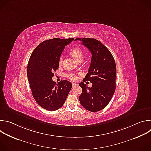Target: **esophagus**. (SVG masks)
I'll use <instances>...</instances> for the list:
<instances>
[{"instance_id": "obj_1", "label": "esophagus", "mask_w": 151, "mask_h": 151, "mask_svg": "<svg viewBox=\"0 0 151 151\" xmlns=\"http://www.w3.org/2000/svg\"><path fill=\"white\" fill-rule=\"evenodd\" d=\"M72 84V87H76V86H77V85H78L77 83H73V82Z\"/></svg>"}]
</instances>
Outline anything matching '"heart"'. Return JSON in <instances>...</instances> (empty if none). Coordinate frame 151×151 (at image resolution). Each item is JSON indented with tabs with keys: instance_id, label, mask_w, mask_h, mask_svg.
I'll return each instance as SVG.
<instances>
[{
	"instance_id": "1",
	"label": "heart",
	"mask_w": 151,
	"mask_h": 151,
	"mask_svg": "<svg viewBox=\"0 0 151 151\" xmlns=\"http://www.w3.org/2000/svg\"><path fill=\"white\" fill-rule=\"evenodd\" d=\"M70 55L77 61V62H81L83 58H84V53H83V51H82V50L79 47H75V48H72L70 50V52H69ZM62 63V59L61 58H60L59 59V61H58V64L59 65H60V64H61ZM68 78L70 79H72V80H74L75 79V76L74 75H72V74H70L68 76Z\"/></svg>"
}]
</instances>
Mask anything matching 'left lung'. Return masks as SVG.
Segmentation results:
<instances>
[{
    "label": "left lung",
    "instance_id": "obj_1",
    "mask_svg": "<svg viewBox=\"0 0 151 151\" xmlns=\"http://www.w3.org/2000/svg\"><path fill=\"white\" fill-rule=\"evenodd\" d=\"M81 40L92 54L90 66L83 81L93 83L91 88L83 82L79 99L83 108L92 112L103 109L109 104L116 88V68L113 55L102 43L93 38H76Z\"/></svg>",
    "mask_w": 151,
    "mask_h": 151
}]
</instances>
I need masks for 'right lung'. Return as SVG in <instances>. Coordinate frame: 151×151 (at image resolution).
Wrapping results in <instances>:
<instances>
[{
	"label": "right lung",
	"instance_id": "add662e5",
	"mask_svg": "<svg viewBox=\"0 0 151 151\" xmlns=\"http://www.w3.org/2000/svg\"><path fill=\"white\" fill-rule=\"evenodd\" d=\"M73 38H54L42 42L34 50L27 65V78L32 95L42 108L54 111L64 104L72 88V83L52 80L58 69V61L64 47Z\"/></svg>",
	"mask_w": 151,
	"mask_h": 151
}]
</instances>
